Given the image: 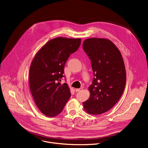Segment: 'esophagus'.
Segmentation results:
<instances>
[{"label": "esophagus", "instance_id": "esophagus-1", "mask_svg": "<svg viewBox=\"0 0 148 148\" xmlns=\"http://www.w3.org/2000/svg\"><path fill=\"white\" fill-rule=\"evenodd\" d=\"M82 90V88L75 89V91H76V92H80V91H81Z\"/></svg>", "mask_w": 148, "mask_h": 148}]
</instances>
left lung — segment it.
Segmentation results:
<instances>
[{"mask_svg":"<svg viewBox=\"0 0 148 148\" xmlns=\"http://www.w3.org/2000/svg\"><path fill=\"white\" fill-rule=\"evenodd\" d=\"M83 49L91 60L94 78L89 88L90 96L83 102L90 114L108 112L118 102L126 85V70L120 51L110 40L89 38Z\"/></svg>","mask_w":148,"mask_h":148,"instance_id":"left-lung-1","label":"left lung"}]
</instances>
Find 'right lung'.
Returning a JSON list of instances; mask_svg holds the SVG:
<instances>
[{"instance_id": "right-lung-1", "label": "right lung", "mask_w": 148, "mask_h": 148, "mask_svg": "<svg viewBox=\"0 0 148 148\" xmlns=\"http://www.w3.org/2000/svg\"><path fill=\"white\" fill-rule=\"evenodd\" d=\"M81 39L58 37L49 40L36 53L30 68L29 84L34 100L45 115L54 117L63 110L71 97L67 84H61L64 67Z\"/></svg>"}]
</instances>
